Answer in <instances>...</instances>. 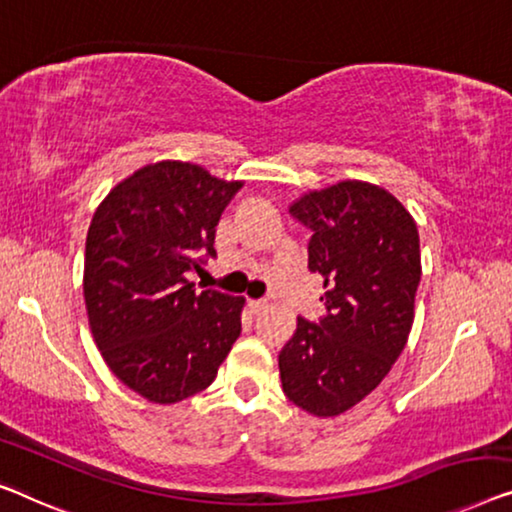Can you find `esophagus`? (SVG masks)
I'll return each instance as SVG.
<instances>
[{
	"label": "esophagus",
	"mask_w": 512,
	"mask_h": 512,
	"mask_svg": "<svg viewBox=\"0 0 512 512\" xmlns=\"http://www.w3.org/2000/svg\"><path fill=\"white\" fill-rule=\"evenodd\" d=\"M249 307H251V311H254V314H261V311L268 307V302H265V300H251Z\"/></svg>",
	"instance_id": "esophagus-1"
}]
</instances>
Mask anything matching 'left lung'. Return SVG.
<instances>
[{"mask_svg": "<svg viewBox=\"0 0 512 512\" xmlns=\"http://www.w3.org/2000/svg\"><path fill=\"white\" fill-rule=\"evenodd\" d=\"M311 231L309 272L323 277L325 314L298 316L279 351L286 397L314 416H339L379 385L413 325L420 284L416 221L385 189L339 182L291 205Z\"/></svg>", "mask_w": 512, "mask_h": 512, "instance_id": "obj_1", "label": "left lung"}]
</instances>
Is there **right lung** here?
Returning a JSON list of instances; mask_svg holds the SVG:
<instances>
[{"label":"right lung","mask_w":512,"mask_h":512,"mask_svg":"<svg viewBox=\"0 0 512 512\" xmlns=\"http://www.w3.org/2000/svg\"><path fill=\"white\" fill-rule=\"evenodd\" d=\"M242 189L182 161L145 166L117 184L85 242V305L113 374L157 404L205 390L240 337L244 300L198 293L189 272L217 256L221 212Z\"/></svg>","instance_id":"right-lung-1"}]
</instances>
